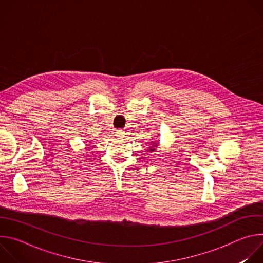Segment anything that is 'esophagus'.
I'll list each match as a JSON object with an SVG mask.
<instances>
[{
  "label": "esophagus",
  "mask_w": 263,
  "mask_h": 263,
  "mask_svg": "<svg viewBox=\"0 0 263 263\" xmlns=\"http://www.w3.org/2000/svg\"><path fill=\"white\" fill-rule=\"evenodd\" d=\"M125 134H126V132H125L124 130H122V129L116 130V136H117L118 138H124V137H125Z\"/></svg>",
  "instance_id": "obj_1"
}]
</instances>
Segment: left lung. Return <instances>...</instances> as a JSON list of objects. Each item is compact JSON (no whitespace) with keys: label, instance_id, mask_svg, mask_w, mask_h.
<instances>
[{"label":"left lung","instance_id":"1","mask_svg":"<svg viewBox=\"0 0 263 263\" xmlns=\"http://www.w3.org/2000/svg\"><path fill=\"white\" fill-rule=\"evenodd\" d=\"M156 146H157V142H153V143H152V145L148 147V148H149V149H148V151H151V152H154V151H155V147H156Z\"/></svg>","mask_w":263,"mask_h":263}]
</instances>
